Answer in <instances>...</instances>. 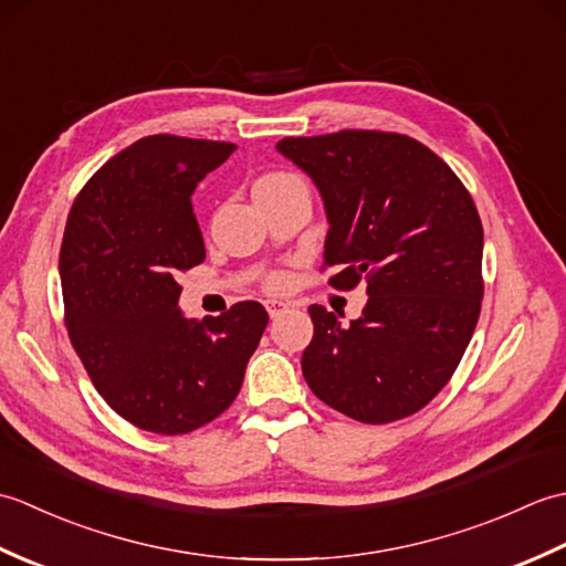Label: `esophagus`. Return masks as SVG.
<instances>
[{
	"label": "esophagus",
	"mask_w": 566,
	"mask_h": 566,
	"mask_svg": "<svg viewBox=\"0 0 566 566\" xmlns=\"http://www.w3.org/2000/svg\"><path fill=\"white\" fill-rule=\"evenodd\" d=\"M264 306H268V314H270V318H280V316L284 314V311L290 308V306H286L284 302H268Z\"/></svg>",
	"instance_id": "esophagus-1"
}]
</instances>
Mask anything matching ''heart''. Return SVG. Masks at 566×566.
Here are the masks:
<instances>
[{
  "label": "heart",
  "instance_id": "b5f03b06",
  "mask_svg": "<svg viewBox=\"0 0 566 566\" xmlns=\"http://www.w3.org/2000/svg\"><path fill=\"white\" fill-rule=\"evenodd\" d=\"M296 182H302V179H298L296 175H292V172H270V175H262L258 182H255V195H264V191H276V189H284V187H290V185H296ZM270 284L272 286H280L282 284V274H274V276H270Z\"/></svg>",
  "mask_w": 566,
  "mask_h": 566
}]
</instances>
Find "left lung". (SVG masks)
<instances>
[{
	"mask_svg": "<svg viewBox=\"0 0 566 566\" xmlns=\"http://www.w3.org/2000/svg\"><path fill=\"white\" fill-rule=\"evenodd\" d=\"M284 158L314 179L328 216L323 268L335 290L367 282L363 316L343 326L308 308L302 355L323 403L359 423L413 416L450 381L482 311L484 228L464 185L401 134L340 130L284 138Z\"/></svg>",
	"mask_w": 566,
	"mask_h": 566,
	"instance_id": "1",
	"label": "left lung"
}]
</instances>
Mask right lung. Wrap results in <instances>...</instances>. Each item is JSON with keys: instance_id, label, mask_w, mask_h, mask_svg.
I'll use <instances>...</instances> for the list:
<instances>
[{"instance_id": "1", "label": "right lung", "mask_w": 566, "mask_h": 566, "mask_svg": "<svg viewBox=\"0 0 566 566\" xmlns=\"http://www.w3.org/2000/svg\"><path fill=\"white\" fill-rule=\"evenodd\" d=\"M233 143L136 140L72 203L63 248L65 326L94 387L140 430L182 436L221 416L268 326L258 302L185 318L179 272L203 262L191 195Z\"/></svg>"}]
</instances>
